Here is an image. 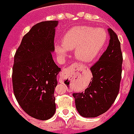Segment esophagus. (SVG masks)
Instances as JSON below:
<instances>
[{
  "instance_id": "obj_1",
  "label": "esophagus",
  "mask_w": 134,
  "mask_h": 134,
  "mask_svg": "<svg viewBox=\"0 0 134 134\" xmlns=\"http://www.w3.org/2000/svg\"><path fill=\"white\" fill-rule=\"evenodd\" d=\"M78 66H79V64L76 63V65H74L71 66V68L72 69H75L76 68H77ZM71 69H65L63 70L62 71H61V74H60V82H63V81L65 80L66 77L68 76V75L69 74V72H71Z\"/></svg>"
}]
</instances>
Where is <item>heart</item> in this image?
Listing matches in <instances>:
<instances>
[{"label": "heart", "mask_w": 134, "mask_h": 134, "mask_svg": "<svg viewBox=\"0 0 134 134\" xmlns=\"http://www.w3.org/2000/svg\"><path fill=\"white\" fill-rule=\"evenodd\" d=\"M107 40L108 34L102 28L86 25L74 26L63 37V44H55V51L63 58L66 55L67 50L75 49V57L79 60L90 63L99 55Z\"/></svg>", "instance_id": "1"}]
</instances>
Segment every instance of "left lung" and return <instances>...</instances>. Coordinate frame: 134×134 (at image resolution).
I'll list each match as a JSON object with an SVG mask.
<instances>
[{"instance_id":"8db88e82","label":"left lung","mask_w":134,"mask_h":134,"mask_svg":"<svg viewBox=\"0 0 134 134\" xmlns=\"http://www.w3.org/2000/svg\"><path fill=\"white\" fill-rule=\"evenodd\" d=\"M108 30V47L90 68L92 81L84 92L73 94L76 110L84 118L97 117L108 111L119 92L123 55L117 35L110 28Z\"/></svg>"}]
</instances>
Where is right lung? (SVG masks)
I'll list each match as a JSON object with an SVG mask.
<instances>
[{"label":"right lung","mask_w":134,"mask_h":134,"mask_svg":"<svg viewBox=\"0 0 134 134\" xmlns=\"http://www.w3.org/2000/svg\"><path fill=\"white\" fill-rule=\"evenodd\" d=\"M58 24V21H47L32 26L14 55V95L23 110L38 120H48L55 112L54 92L60 69L52 53Z\"/></svg>","instance_id":"add662e5"}]
</instances>
